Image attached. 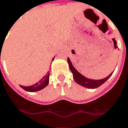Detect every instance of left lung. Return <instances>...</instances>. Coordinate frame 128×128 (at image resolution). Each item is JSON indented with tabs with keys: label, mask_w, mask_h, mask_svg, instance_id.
I'll return each mask as SVG.
<instances>
[{
	"label": "left lung",
	"mask_w": 128,
	"mask_h": 128,
	"mask_svg": "<svg viewBox=\"0 0 128 128\" xmlns=\"http://www.w3.org/2000/svg\"><path fill=\"white\" fill-rule=\"evenodd\" d=\"M114 48H117L116 44H117V42L114 40ZM68 62L69 64V68H70V70H71L72 74H73V76H74V78L75 81L79 85L82 86H84L86 88H98L99 86L101 85H102L106 80H107L110 76L112 74H110L107 77H106L103 79H101V80H92V79H89V78H87L86 77H84V76H82L80 73H78L74 67V66L72 65V62H70V59L68 58Z\"/></svg>",
	"instance_id": "8db88e82"
}]
</instances>
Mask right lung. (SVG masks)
<instances>
[{"mask_svg": "<svg viewBox=\"0 0 128 128\" xmlns=\"http://www.w3.org/2000/svg\"><path fill=\"white\" fill-rule=\"evenodd\" d=\"M49 77H50V74H49V72H48V74L35 84L29 86H24L20 85V86L26 92H37V91H40V90H41V89L44 88V87L48 86V84H49Z\"/></svg>", "mask_w": 128, "mask_h": 128, "instance_id": "obj_1", "label": "right lung"}]
</instances>
